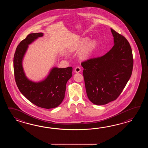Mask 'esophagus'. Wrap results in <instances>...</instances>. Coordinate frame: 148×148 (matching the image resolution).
<instances>
[{"label":"esophagus","mask_w":148,"mask_h":148,"mask_svg":"<svg viewBox=\"0 0 148 148\" xmlns=\"http://www.w3.org/2000/svg\"><path fill=\"white\" fill-rule=\"evenodd\" d=\"M81 71V69L80 68L79 66H77L75 69V72L76 73H78Z\"/></svg>","instance_id":"obj_1"}]
</instances>
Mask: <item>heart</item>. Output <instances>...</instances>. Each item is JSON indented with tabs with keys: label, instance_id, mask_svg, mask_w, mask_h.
Here are the masks:
<instances>
[{
	"label": "heart",
	"instance_id": "obj_1",
	"mask_svg": "<svg viewBox=\"0 0 148 148\" xmlns=\"http://www.w3.org/2000/svg\"><path fill=\"white\" fill-rule=\"evenodd\" d=\"M88 39L87 38H85L82 40L79 43V47H82L85 45L86 43L87 42ZM96 45V42L95 40H91L88 42L87 44L86 45L84 49L81 51V52L79 54V58L85 60L87 59L90 56L92 50L94 49Z\"/></svg>",
	"mask_w": 148,
	"mask_h": 148
}]
</instances>
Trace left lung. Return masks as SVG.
I'll return each mask as SVG.
<instances>
[{
	"label": "left lung",
	"mask_w": 148,
	"mask_h": 148,
	"mask_svg": "<svg viewBox=\"0 0 148 148\" xmlns=\"http://www.w3.org/2000/svg\"><path fill=\"white\" fill-rule=\"evenodd\" d=\"M114 45L103 56L82 62L83 75L89 99L105 105L116 100L132 75L133 59L128 41L110 28Z\"/></svg>",
	"instance_id": "8db88e82"
}]
</instances>
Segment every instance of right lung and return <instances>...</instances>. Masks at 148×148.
Listing matches in <instances>:
<instances>
[{
	"instance_id": "add662e5",
	"label": "right lung",
	"mask_w": 148,
	"mask_h": 148,
	"mask_svg": "<svg viewBox=\"0 0 148 148\" xmlns=\"http://www.w3.org/2000/svg\"><path fill=\"white\" fill-rule=\"evenodd\" d=\"M43 35L42 33H31L19 43L14 57V71L16 85L25 97L38 107L50 109L58 107L63 101L66 82L73 75V67H54L46 78L38 82L26 77L22 61L28 45Z\"/></svg>"
}]
</instances>
